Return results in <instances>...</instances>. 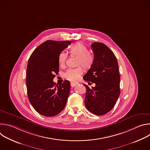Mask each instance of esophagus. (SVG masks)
<instances>
[{
    "mask_svg": "<svg viewBox=\"0 0 150 150\" xmlns=\"http://www.w3.org/2000/svg\"><path fill=\"white\" fill-rule=\"evenodd\" d=\"M78 84V82H71V85L72 87H75L76 85H77Z\"/></svg>",
    "mask_w": 150,
    "mask_h": 150,
    "instance_id": "esophagus-1",
    "label": "esophagus"
}]
</instances>
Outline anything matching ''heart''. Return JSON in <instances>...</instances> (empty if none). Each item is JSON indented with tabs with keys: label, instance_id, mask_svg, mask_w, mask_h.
<instances>
[{
	"label": "heart",
	"instance_id": "heart-1",
	"mask_svg": "<svg viewBox=\"0 0 150 150\" xmlns=\"http://www.w3.org/2000/svg\"><path fill=\"white\" fill-rule=\"evenodd\" d=\"M69 52L71 56H77L76 65L82 66L85 69H90L93 65L94 61V55L88 52V48L80 42H76L69 47ZM67 54L63 52L59 53L58 61L60 66H63L67 59ZM82 74L81 67L69 69L65 73V77L72 81H77Z\"/></svg>",
	"mask_w": 150,
	"mask_h": 150
}]
</instances>
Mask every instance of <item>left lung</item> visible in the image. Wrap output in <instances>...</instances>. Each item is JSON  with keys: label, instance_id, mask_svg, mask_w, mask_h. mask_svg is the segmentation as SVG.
Masks as SVG:
<instances>
[{"label": "left lung", "instance_id": "1", "mask_svg": "<svg viewBox=\"0 0 150 150\" xmlns=\"http://www.w3.org/2000/svg\"><path fill=\"white\" fill-rule=\"evenodd\" d=\"M91 47L94 63L83 78L96 86L90 89L83 84L87 89L85 104L92 113L103 115L113 109L120 93L119 66L115 54L106 45L94 42Z\"/></svg>", "mask_w": 150, "mask_h": 150}]
</instances>
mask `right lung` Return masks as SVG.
Listing matches in <instances>:
<instances>
[{
  "mask_svg": "<svg viewBox=\"0 0 150 150\" xmlns=\"http://www.w3.org/2000/svg\"><path fill=\"white\" fill-rule=\"evenodd\" d=\"M71 43L70 41L47 40L30 56L27 68V94L30 102L40 114L51 117L65 108L71 85L65 80L59 85L53 79L59 72L58 56Z\"/></svg>",
  "mask_w": 150,
  "mask_h": 150,
  "instance_id": "obj_1",
  "label": "right lung"
}]
</instances>
